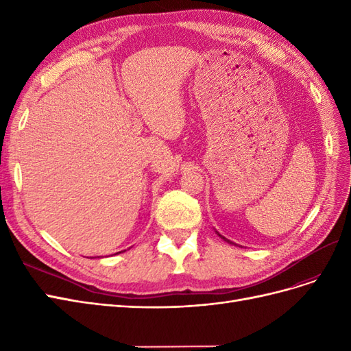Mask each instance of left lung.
Returning a JSON list of instances; mask_svg holds the SVG:
<instances>
[{
	"label": "left lung",
	"instance_id": "1",
	"mask_svg": "<svg viewBox=\"0 0 351 351\" xmlns=\"http://www.w3.org/2000/svg\"><path fill=\"white\" fill-rule=\"evenodd\" d=\"M221 237H222V236H221ZM222 239H224V240H226V241H228V243H231V241H230V240H227L226 237H222Z\"/></svg>",
	"mask_w": 351,
	"mask_h": 351
}]
</instances>
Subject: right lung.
I'll list each match as a JSON object with an SVG mask.
<instances>
[{
    "label": "right lung",
    "instance_id": "right-lung-1",
    "mask_svg": "<svg viewBox=\"0 0 351 351\" xmlns=\"http://www.w3.org/2000/svg\"><path fill=\"white\" fill-rule=\"evenodd\" d=\"M119 253H120V252H119Z\"/></svg>",
    "mask_w": 351,
    "mask_h": 351
}]
</instances>
